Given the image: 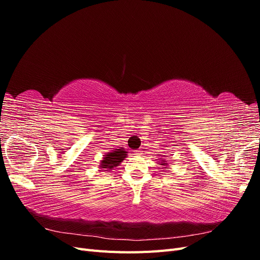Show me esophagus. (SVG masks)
<instances>
[{
	"mask_svg": "<svg viewBox=\"0 0 260 260\" xmlns=\"http://www.w3.org/2000/svg\"><path fill=\"white\" fill-rule=\"evenodd\" d=\"M135 154H136V155H142L143 152L140 151V149H137V151H135Z\"/></svg>",
	"mask_w": 260,
	"mask_h": 260,
	"instance_id": "1",
	"label": "esophagus"
}]
</instances>
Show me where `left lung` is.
I'll list each match as a JSON object with an SVG mask.
<instances>
[{
	"mask_svg": "<svg viewBox=\"0 0 260 260\" xmlns=\"http://www.w3.org/2000/svg\"><path fill=\"white\" fill-rule=\"evenodd\" d=\"M158 160L159 161H157V162H158V165H160V166H162L164 168L168 167V161L165 159V155H161V157H160V158H158Z\"/></svg>",
	"mask_w": 260,
	"mask_h": 260,
	"instance_id": "left-lung-1",
	"label": "left lung"
}]
</instances>
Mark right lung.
<instances>
[{
	"instance_id": "obj_1",
	"label": "right lung",
	"mask_w": 260,
	"mask_h": 260,
	"mask_svg": "<svg viewBox=\"0 0 260 260\" xmlns=\"http://www.w3.org/2000/svg\"><path fill=\"white\" fill-rule=\"evenodd\" d=\"M127 153L128 152L124 151L123 147L113 149V151L106 153L100 162V168L109 171L115 167H118L122 162V160H124L125 157L128 156Z\"/></svg>"
}]
</instances>
